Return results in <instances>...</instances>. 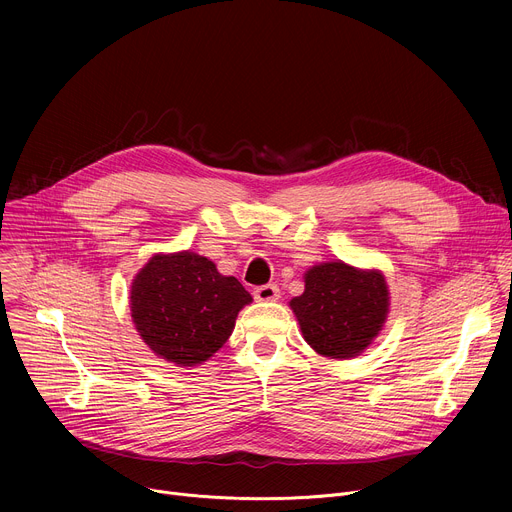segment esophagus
<instances>
[{
	"label": "esophagus",
	"instance_id": "esophagus-1",
	"mask_svg": "<svg viewBox=\"0 0 512 512\" xmlns=\"http://www.w3.org/2000/svg\"><path fill=\"white\" fill-rule=\"evenodd\" d=\"M255 300L257 302H275L277 298H279V289H277V285H273V283H267V285H261V287H257L255 291Z\"/></svg>",
	"mask_w": 512,
	"mask_h": 512
}]
</instances>
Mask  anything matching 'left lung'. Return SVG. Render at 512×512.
Returning <instances> with one entry per match:
<instances>
[{"label":"left lung","mask_w":512,"mask_h":512,"mask_svg":"<svg viewBox=\"0 0 512 512\" xmlns=\"http://www.w3.org/2000/svg\"><path fill=\"white\" fill-rule=\"evenodd\" d=\"M304 294L289 302L304 340L326 358H354L383 330L391 294L379 269L326 261L304 273Z\"/></svg>","instance_id":"obj_1"}]
</instances>
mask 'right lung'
<instances>
[{
  "instance_id": "1",
  "label": "right lung",
  "mask_w": 512,
  "mask_h": 512,
  "mask_svg": "<svg viewBox=\"0 0 512 512\" xmlns=\"http://www.w3.org/2000/svg\"><path fill=\"white\" fill-rule=\"evenodd\" d=\"M253 302L233 275L192 251L156 253L131 281L129 310L148 348L176 367L192 369L214 356Z\"/></svg>"
}]
</instances>
